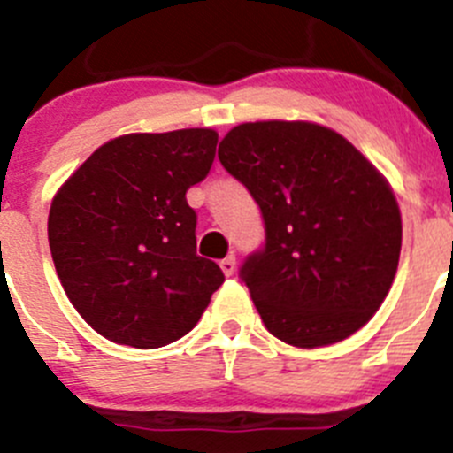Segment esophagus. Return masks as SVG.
<instances>
[{"label": "esophagus", "mask_w": 453, "mask_h": 453, "mask_svg": "<svg viewBox=\"0 0 453 453\" xmlns=\"http://www.w3.org/2000/svg\"><path fill=\"white\" fill-rule=\"evenodd\" d=\"M221 271L226 273L227 277L234 275V271H236V257L234 255H227L226 259H221Z\"/></svg>", "instance_id": "esophagus-1"}]
</instances>
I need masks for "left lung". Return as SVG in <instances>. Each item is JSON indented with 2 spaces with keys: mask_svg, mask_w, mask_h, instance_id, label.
<instances>
[{
  "mask_svg": "<svg viewBox=\"0 0 453 453\" xmlns=\"http://www.w3.org/2000/svg\"><path fill=\"white\" fill-rule=\"evenodd\" d=\"M219 160L262 210L266 242L239 277L273 336L323 348L374 316L395 280L402 217L386 178L345 137L309 121H255Z\"/></svg>",
  "mask_w": 453,
  "mask_h": 453,
  "instance_id": "8db88e82",
  "label": "left lung"
}]
</instances>
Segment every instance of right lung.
Here are the masks:
<instances>
[{"label":"right lung","instance_id":"add662e5","mask_svg":"<svg viewBox=\"0 0 453 453\" xmlns=\"http://www.w3.org/2000/svg\"><path fill=\"white\" fill-rule=\"evenodd\" d=\"M217 142L211 128L117 137L54 196L47 230L60 284L112 343H173L226 280L196 255V211L185 198L210 173Z\"/></svg>","mask_w":453,"mask_h":453}]
</instances>
